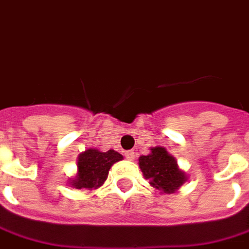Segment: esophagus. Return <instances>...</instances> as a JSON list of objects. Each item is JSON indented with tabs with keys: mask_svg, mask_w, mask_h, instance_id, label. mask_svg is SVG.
I'll list each match as a JSON object with an SVG mask.
<instances>
[{
	"mask_svg": "<svg viewBox=\"0 0 249 249\" xmlns=\"http://www.w3.org/2000/svg\"><path fill=\"white\" fill-rule=\"evenodd\" d=\"M124 156L126 157V160H129V161H133V160L135 159V152L134 151H125Z\"/></svg>",
	"mask_w": 249,
	"mask_h": 249,
	"instance_id": "obj_1",
	"label": "esophagus"
}]
</instances>
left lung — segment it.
Here are the masks:
<instances>
[{
  "mask_svg": "<svg viewBox=\"0 0 249 249\" xmlns=\"http://www.w3.org/2000/svg\"><path fill=\"white\" fill-rule=\"evenodd\" d=\"M139 167L149 184L166 195L175 193L188 179L177 159L163 147H153L149 155L139 157Z\"/></svg>",
  "mask_w": 249,
  "mask_h": 249,
  "instance_id": "left-lung-1",
  "label": "left lung"
}]
</instances>
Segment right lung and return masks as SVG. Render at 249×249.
<instances>
[{
  "label": "right lung",
  "mask_w": 249,
  "mask_h": 249,
  "mask_svg": "<svg viewBox=\"0 0 249 249\" xmlns=\"http://www.w3.org/2000/svg\"><path fill=\"white\" fill-rule=\"evenodd\" d=\"M121 160L123 156L114 149L107 152L96 148L87 149L79 155L78 173L69 184L76 189H96L105 183L111 166Z\"/></svg>",
  "instance_id": "add662e5"
}]
</instances>
